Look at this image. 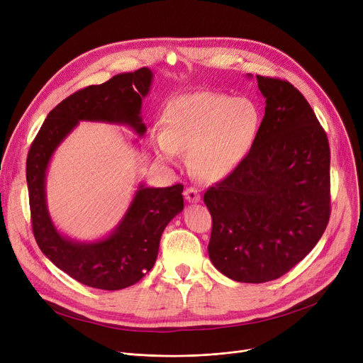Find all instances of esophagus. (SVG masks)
Here are the masks:
<instances>
[{
    "instance_id": "esophagus-1",
    "label": "esophagus",
    "mask_w": 363,
    "mask_h": 363,
    "mask_svg": "<svg viewBox=\"0 0 363 363\" xmlns=\"http://www.w3.org/2000/svg\"><path fill=\"white\" fill-rule=\"evenodd\" d=\"M184 196H185V199H186L189 203H197V201H200V191H199L197 188H194V186H188V188L185 189Z\"/></svg>"
}]
</instances>
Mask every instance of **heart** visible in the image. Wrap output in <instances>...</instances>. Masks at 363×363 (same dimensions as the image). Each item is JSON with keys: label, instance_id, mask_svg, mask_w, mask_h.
<instances>
[{"label": "heart", "instance_id": "b5f03b06", "mask_svg": "<svg viewBox=\"0 0 363 363\" xmlns=\"http://www.w3.org/2000/svg\"><path fill=\"white\" fill-rule=\"evenodd\" d=\"M259 129V111L247 99L203 91L182 95L164 111V130L156 133L162 160L177 163L191 152V166L204 181H220L241 163Z\"/></svg>", "mask_w": 363, "mask_h": 363}]
</instances>
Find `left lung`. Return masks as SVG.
I'll list each match as a JSON object with an SVG mask.
<instances>
[{
  "label": "left lung",
  "mask_w": 363,
  "mask_h": 363,
  "mask_svg": "<svg viewBox=\"0 0 363 363\" xmlns=\"http://www.w3.org/2000/svg\"><path fill=\"white\" fill-rule=\"evenodd\" d=\"M256 78L266 107L255 143L203 197L212 215V263L225 277L250 284L294 268L316 245L331 213L325 130L290 82Z\"/></svg>",
  "instance_id": "1"
}]
</instances>
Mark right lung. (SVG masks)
<instances>
[{
	"label": "right lung",
	"mask_w": 363,
	"mask_h": 363,
	"mask_svg": "<svg viewBox=\"0 0 363 363\" xmlns=\"http://www.w3.org/2000/svg\"><path fill=\"white\" fill-rule=\"evenodd\" d=\"M151 79V70L141 67L76 91L48 113L28 152L26 181L33 237L57 268L92 289H126L155 266L162 233L184 208V185L148 188L141 184L116 230L104 240L79 242L55 230L47 208L45 172L52 152L79 121L128 125L144 135L145 125L140 113Z\"/></svg>",
	"instance_id": "obj_1"
}]
</instances>
